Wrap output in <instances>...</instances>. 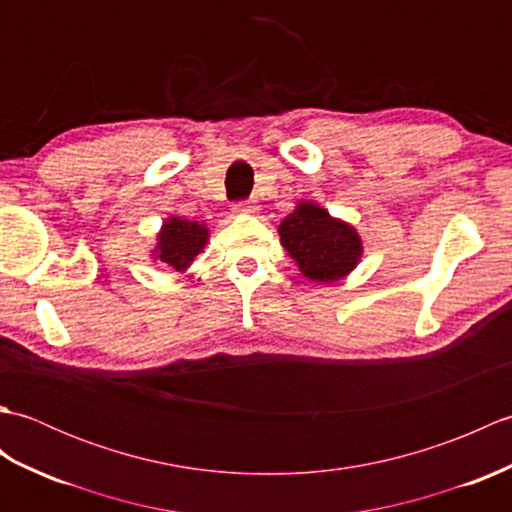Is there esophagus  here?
Returning <instances> with one entry per match:
<instances>
[{
	"label": "esophagus",
	"instance_id": "34e87169",
	"mask_svg": "<svg viewBox=\"0 0 512 512\" xmlns=\"http://www.w3.org/2000/svg\"><path fill=\"white\" fill-rule=\"evenodd\" d=\"M255 204L253 202H239L233 206V213H253Z\"/></svg>",
	"mask_w": 512,
	"mask_h": 512
}]
</instances>
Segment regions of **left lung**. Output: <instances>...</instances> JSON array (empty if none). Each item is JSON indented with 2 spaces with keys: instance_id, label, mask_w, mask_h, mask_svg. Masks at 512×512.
<instances>
[{
  "instance_id": "left-lung-1",
  "label": "left lung",
  "mask_w": 512,
  "mask_h": 512,
  "mask_svg": "<svg viewBox=\"0 0 512 512\" xmlns=\"http://www.w3.org/2000/svg\"><path fill=\"white\" fill-rule=\"evenodd\" d=\"M277 231L281 246L290 259H295L299 273L317 284H332L347 277L363 257V239L356 228L330 215L317 202H297L295 211L281 220Z\"/></svg>"
}]
</instances>
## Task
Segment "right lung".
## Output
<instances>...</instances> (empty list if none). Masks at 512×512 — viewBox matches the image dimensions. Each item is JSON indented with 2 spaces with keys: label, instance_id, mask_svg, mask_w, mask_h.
<instances>
[{
  "label": "right lung",
  "instance_id": "1",
  "mask_svg": "<svg viewBox=\"0 0 512 512\" xmlns=\"http://www.w3.org/2000/svg\"><path fill=\"white\" fill-rule=\"evenodd\" d=\"M209 235L211 233L204 222H191L187 217L169 215L156 233L151 259L156 264L173 268L176 273H184L195 262V257L204 253Z\"/></svg>",
  "mask_w": 512,
  "mask_h": 512
}]
</instances>
